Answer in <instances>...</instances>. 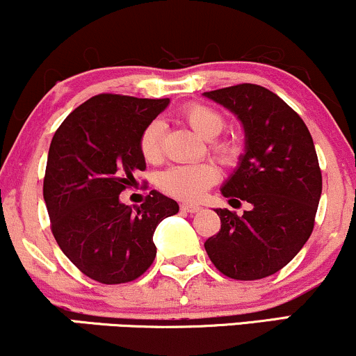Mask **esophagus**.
I'll return each mask as SVG.
<instances>
[{
    "label": "esophagus",
    "instance_id": "34e87169",
    "mask_svg": "<svg viewBox=\"0 0 356 356\" xmlns=\"http://www.w3.org/2000/svg\"><path fill=\"white\" fill-rule=\"evenodd\" d=\"M181 211H182V212H189V214H194V212L201 211V207L195 206V204H187V202H184V204H181Z\"/></svg>",
    "mask_w": 356,
    "mask_h": 356
}]
</instances>
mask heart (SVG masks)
<instances>
[{
	"instance_id": "b5f03b06",
	"label": "heart",
	"mask_w": 356,
	"mask_h": 356,
	"mask_svg": "<svg viewBox=\"0 0 356 356\" xmlns=\"http://www.w3.org/2000/svg\"><path fill=\"white\" fill-rule=\"evenodd\" d=\"M182 118L202 138L218 137L224 129V117L216 108L204 104H191L182 110ZM162 138H164V124L161 120H152L145 127L140 136L142 157L147 162H157L162 157ZM212 149L222 157L234 154V145L229 142H214ZM218 181V169L209 162L201 164L172 165L159 175V187L169 195L182 201H197L204 192Z\"/></svg>"
}]
</instances>
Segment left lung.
Instances as JSON below:
<instances>
[{
  "instance_id": "8db88e82",
  "label": "left lung",
  "mask_w": 356,
  "mask_h": 356,
  "mask_svg": "<svg viewBox=\"0 0 356 356\" xmlns=\"http://www.w3.org/2000/svg\"><path fill=\"white\" fill-rule=\"evenodd\" d=\"M204 97L238 117L244 154L220 187L229 204L249 202L236 216L216 209L220 231L206 241L207 256L222 275L252 281L275 275L312 236L321 197V170L308 127L276 93L243 83Z\"/></svg>"
}]
</instances>
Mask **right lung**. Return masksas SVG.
<instances>
[{
    "mask_svg": "<svg viewBox=\"0 0 356 356\" xmlns=\"http://www.w3.org/2000/svg\"><path fill=\"white\" fill-rule=\"evenodd\" d=\"M169 99L102 93L63 120L48 150L43 197L51 232L83 275L104 284L137 280L154 263V232L179 204L150 191L140 206H125L120 192L145 169L140 136Z\"/></svg>",
    "mask_w": 356,
    "mask_h": 356,
    "instance_id": "obj_1",
    "label": "right lung"
}]
</instances>
